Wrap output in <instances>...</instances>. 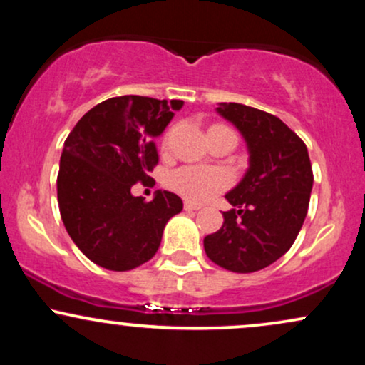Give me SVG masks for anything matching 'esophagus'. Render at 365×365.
I'll list each match as a JSON object with an SVG mask.
<instances>
[{
    "instance_id": "esophagus-1",
    "label": "esophagus",
    "mask_w": 365,
    "mask_h": 365,
    "mask_svg": "<svg viewBox=\"0 0 365 365\" xmlns=\"http://www.w3.org/2000/svg\"><path fill=\"white\" fill-rule=\"evenodd\" d=\"M183 209H185V211H199L200 206H199V204L188 202V200H185V204H183Z\"/></svg>"
}]
</instances>
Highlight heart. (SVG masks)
<instances>
[{"label": "heart", "mask_w": 365, "mask_h": 365, "mask_svg": "<svg viewBox=\"0 0 365 365\" xmlns=\"http://www.w3.org/2000/svg\"><path fill=\"white\" fill-rule=\"evenodd\" d=\"M228 128L225 125H212L209 130ZM228 185V177L220 170L182 168L170 177V187L192 202H206Z\"/></svg>", "instance_id": "obj_1"}]
</instances>
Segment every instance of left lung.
<instances>
[{
    "label": "left lung",
    "mask_w": 365,
    "mask_h": 365,
    "mask_svg": "<svg viewBox=\"0 0 365 365\" xmlns=\"http://www.w3.org/2000/svg\"><path fill=\"white\" fill-rule=\"evenodd\" d=\"M216 111L244 137L249 168L225 195L233 209L204 238V250L225 269L254 273L287 254L299 235L314 183L311 159L278 116L238 103H220Z\"/></svg>",
    "instance_id": "8db88e82"
}]
</instances>
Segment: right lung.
Masks as SVG:
<instances>
[{"label":"right lung","mask_w":365,"mask_h":365,"mask_svg":"<svg viewBox=\"0 0 365 365\" xmlns=\"http://www.w3.org/2000/svg\"><path fill=\"white\" fill-rule=\"evenodd\" d=\"M180 99L121 96L99 103L66 137L58 173V206L73 244L110 271L139 267L158 252L182 199L158 190L150 202L132 195L158 165L154 139L165 132Z\"/></svg>","instance_id":"right-lung-1"}]
</instances>
